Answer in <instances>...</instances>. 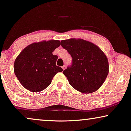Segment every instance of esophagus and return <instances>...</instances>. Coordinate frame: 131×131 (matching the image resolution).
I'll return each mask as SVG.
<instances>
[{"instance_id": "1", "label": "esophagus", "mask_w": 131, "mask_h": 131, "mask_svg": "<svg viewBox=\"0 0 131 131\" xmlns=\"http://www.w3.org/2000/svg\"><path fill=\"white\" fill-rule=\"evenodd\" d=\"M62 69H63V70H65L66 69V65H64L62 67Z\"/></svg>"}]
</instances>
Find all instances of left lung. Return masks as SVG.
<instances>
[{"label": "left lung", "instance_id": "1", "mask_svg": "<svg viewBox=\"0 0 131 131\" xmlns=\"http://www.w3.org/2000/svg\"><path fill=\"white\" fill-rule=\"evenodd\" d=\"M61 45L72 58L71 65L62 72L71 86L86 94L98 90L108 73L104 53L95 45L83 39L64 40Z\"/></svg>", "mask_w": 131, "mask_h": 131}]
</instances>
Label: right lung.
Masks as SVG:
<instances>
[{
	"label": "right lung",
	"mask_w": 131,
	"mask_h": 131,
	"mask_svg": "<svg viewBox=\"0 0 131 131\" xmlns=\"http://www.w3.org/2000/svg\"><path fill=\"white\" fill-rule=\"evenodd\" d=\"M60 41L34 43L21 51L14 62V73L21 85L31 92H40L51 83L57 73L63 71L56 65L58 56L52 52Z\"/></svg>",
	"instance_id": "add662e5"
}]
</instances>
